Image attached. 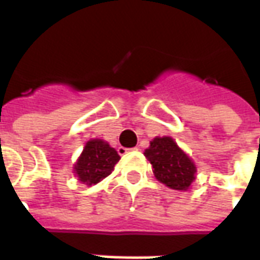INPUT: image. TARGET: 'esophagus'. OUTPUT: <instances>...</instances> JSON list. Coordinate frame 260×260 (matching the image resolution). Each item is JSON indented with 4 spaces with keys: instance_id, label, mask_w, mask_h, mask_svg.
Returning a JSON list of instances; mask_svg holds the SVG:
<instances>
[{
    "instance_id": "obj_1",
    "label": "esophagus",
    "mask_w": 260,
    "mask_h": 260,
    "mask_svg": "<svg viewBox=\"0 0 260 260\" xmlns=\"http://www.w3.org/2000/svg\"><path fill=\"white\" fill-rule=\"evenodd\" d=\"M131 150H136V149H135V147H134V149H126V147H122V146L118 147V153H119V154H125V153L131 152Z\"/></svg>"
}]
</instances>
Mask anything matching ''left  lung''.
Returning <instances> with one entry per match:
<instances>
[{
    "label": "left lung",
    "instance_id": "8db88e82",
    "mask_svg": "<svg viewBox=\"0 0 260 260\" xmlns=\"http://www.w3.org/2000/svg\"><path fill=\"white\" fill-rule=\"evenodd\" d=\"M145 156L152 164L154 177L171 189L186 191L195 180V163L170 136L154 138Z\"/></svg>",
    "mask_w": 260,
    "mask_h": 260
}]
</instances>
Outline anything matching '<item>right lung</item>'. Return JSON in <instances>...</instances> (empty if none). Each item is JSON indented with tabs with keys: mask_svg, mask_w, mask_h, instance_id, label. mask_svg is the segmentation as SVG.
<instances>
[{
	"mask_svg": "<svg viewBox=\"0 0 260 260\" xmlns=\"http://www.w3.org/2000/svg\"><path fill=\"white\" fill-rule=\"evenodd\" d=\"M118 161L119 154L107 142L91 139L83 147V152L75 164L74 173L80 182L94 185L111 174Z\"/></svg>",
	"mask_w": 260,
	"mask_h": 260,
	"instance_id": "obj_1",
	"label": "right lung"
}]
</instances>
